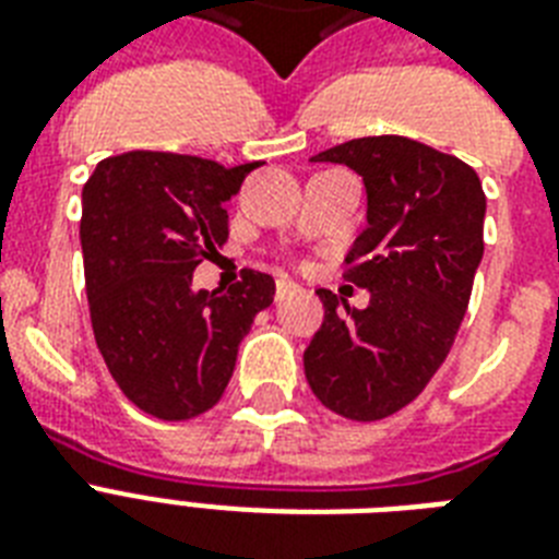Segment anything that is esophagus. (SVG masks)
Instances as JSON below:
<instances>
[{"label":"esophagus","instance_id":"esophagus-1","mask_svg":"<svg viewBox=\"0 0 559 559\" xmlns=\"http://www.w3.org/2000/svg\"><path fill=\"white\" fill-rule=\"evenodd\" d=\"M293 289H296V284H293V281H289V278H278V281H275V298H278V301L284 296H289Z\"/></svg>","mask_w":559,"mask_h":559}]
</instances>
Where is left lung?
Wrapping results in <instances>:
<instances>
[{"instance_id": "1", "label": "left lung", "mask_w": 559, "mask_h": 559, "mask_svg": "<svg viewBox=\"0 0 559 559\" xmlns=\"http://www.w3.org/2000/svg\"><path fill=\"white\" fill-rule=\"evenodd\" d=\"M366 182L368 226L345 278L371 293L366 310L316 289L324 322L305 350L322 406L382 420L426 389L450 354L485 254V191L461 159L406 135H368L316 153Z\"/></svg>"}]
</instances>
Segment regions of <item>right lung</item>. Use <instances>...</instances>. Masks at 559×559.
Segmentation results:
<instances>
[{"instance_id": "obj_1", "label": "right lung", "mask_w": 559, "mask_h": 559, "mask_svg": "<svg viewBox=\"0 0 559 559\" xmlns=\"http://www.w3.org/2000/svg\"><path fill=\"white\" fill-rule=\"evenodd\" d=\"M254 168L130 151L100 162L83 186L95 342L127 400L159 420H188L223 397L240 340L272 305L266 272L243 270L228 293L193 289V270L226 243L223 202Z\"/></svg>"}]
</instances>
